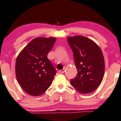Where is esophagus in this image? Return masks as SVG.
Listing matches in <instances>:
<instances>
[{
    "mask_svg": "<svg viewBox=\"0 0 121 121\" xmlns=\"http://www.w3.org/2000/svg\"><path fill=\"white\" fill-rule=\"evenodd\" d=\"M65 71V69H63L62 70H60L59 71V73H64V72Z\"/></svg>",
    "mask_w": 121,
    "mask_h": 121,
    "instance_id": "obj_1",
    "label": "esophagus"
}]
</instances>
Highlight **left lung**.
<instances>
[{"mask_svg": "<svg viewBox=\"0 0 121 121\" xmlns=\"http://www.w3.org/2000/svg\"><path fill=\"white\" fill-rule=\"evenodd\" d=\"M73 52L77 74L70 79L71 85L79 92L86 94L97 89L103 79L105 60L99 46L86 37H67Z\"/></svg>", "mask_w": 121, "mask_h": 121, "instance_id": "obj_1", "label": "left lung"}]
</instances>
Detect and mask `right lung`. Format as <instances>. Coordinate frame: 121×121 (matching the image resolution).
<instances>
[{
	"mask_svg": "<svg viewBox=\"0 0 121 121\" xmlns=\"http://www.w3.org/2000/svg\"><path fill=\"white\" fill-rule=\"evenodd\" d=\"M56 39V37L34 38L17 56L16 79L29 95H42L52 84L56 71L47 56Z\"/></svg>",
	"mask_w": 121,
	"mask_h": 121,
	"instance_id": "obj_1",
	"label": "right lung"
}]
</instances>
